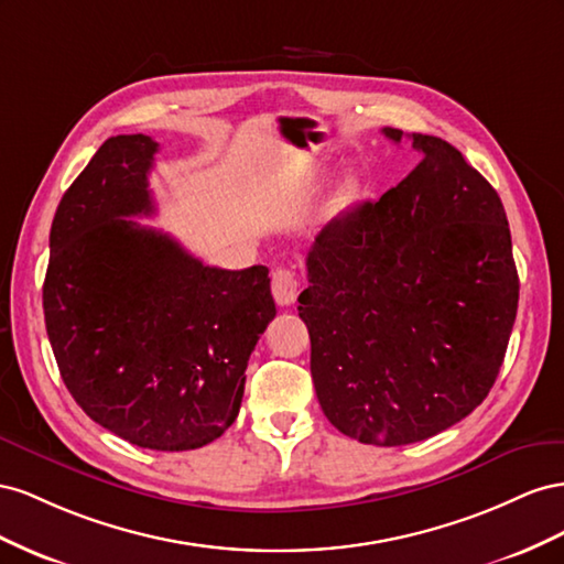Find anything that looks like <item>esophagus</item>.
I'll list each match as a JSON object with an SVG mask.
<instances>
[{
	"label": "esophagus",
	"mask_w": 564,
	"mask_h": 564,
	"mask_svg": "<svg viewBox=\"0 0 564 564\" xmlns=\"http://www.w3.org/2000/svg\"><path fill=\"white\" fill-rule=\"evenodd\" d=\"M271 293L281 307H291L300 293V281L293 269H276L271 273Z\"/></svg>",
	"instance_id": "esophagus-1"
}]
</instances>
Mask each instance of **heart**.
I'll return each mask as SVG.
<instances>
[{
	"label": "heart",
	"instance_id": "b5f03b06",
	"mask_svg": "<svg viewBox=\"0 0 564 564\" xmlns=\"http://www.w3.org/2000/svg\"><path fill=\"white\" fill-rule=\"evenodd\" d=\"M359 198V182L357 180H345L340 186L335 188L333 198L328 203V213L330 215H343L345 210H349V207L357 203Z\"/></svg>",
	"mask_w": 564,
	"mask_h": 564
}]
</instances>
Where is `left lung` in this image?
<instances>
[{
	"label": "left lung",
	"instance_id": "1",
	"mask_svg": "<svg viewBox=\"0 0 564 564\" xmlns=\"http://www.w3.org/2000/svg\"><path fill=\"white\" fill-rule=\"evenodd\" d=\"M409 139L417 165L380 200L326 224L297 297L321 409L376 446L434 437L485 401L520 297L494 186L448 141Z\"/></svg>",
	"mask_w": 564,
	"mask_h": 564
}]
</instances>
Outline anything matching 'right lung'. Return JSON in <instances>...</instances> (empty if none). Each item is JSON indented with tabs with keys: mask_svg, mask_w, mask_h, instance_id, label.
<instances>
[{
	"mask_svg": "<svg viewBox=\"0 0 564 564\" xmlns=\"http://www.w3.org/2000/svg\"><path fill=\"white\" fill-rule=\"evenodd\" d=\"M158 143L110 137L63 193L42 288L46 335L68 392L94 423L155 452L221 437L250 354L276 316L269 269L207 267L153 215Z\"/></svg>",
	"mask_w": 564,
	"mask_h": 564,
	"instance_id": "1",
	"label": "right lung"
}]
</instances>
